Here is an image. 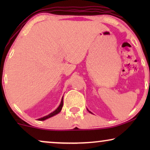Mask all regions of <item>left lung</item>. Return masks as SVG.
Listing matches in <instances>:
<instances>
[{"label": "left lung", "instance_id": "obj_1", "mask_svg": "<svg viewBox=\"0 0 150 150\" xmlns=\"http://www.w3.org/2000/svg\"><path fill=\"white\" fill-rule=\"evenodd\" d=\"M87 110H88V111H89V112H90V113H92V112H91V111H89V110H88V109H87Z\"/></svg>", "mask_w": 150, "mask_h": 150}]
</instances>
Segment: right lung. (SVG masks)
Returning <instances> with one entry per match:
<instances>
[{
	"label": "right lung",
	"instance_id": "1",
	"mask_svg": "<svg viewBox=\"0 0 150 150\" xmlns=\"http://www.w3.org/2000/svg\"><path fill=\"white\" fill-rule=\"evenodd\" d=\"M63 105V96L62 97V99H61V101L60 104H59V106H58V108H57L56 110H54V111L51 112V113L48 115L44 116V117H41V118L38 119V120H39V121H44V120H47V119H48V118H50V117H52L56 115H57V114L59 113V112H61V109H62Z\"/></svg>",
	"mask_w": 150,
	"mask_h": 150
}]
</instances>
